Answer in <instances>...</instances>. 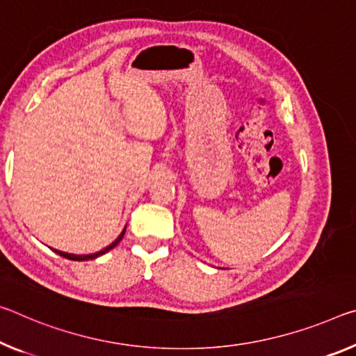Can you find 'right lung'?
<instances>
[{
  "label": "right lung",
  "instance_id": "obj_1",
  "mask_svg": "<svg viewBox=\"0 0 356 356\" xmlns=\"http://www.w3.org/2000/svg\"><path fill=\"white\" fill-rule=\"evenodd\" d=\"M125 231H127V227L123 228V231L120 233V236H118V238H117L114 242H112L111 245H107L106 249L99 250V252H97V253H90V255H74V253H66V252L54 250V249H52V250L58 253L60 257H65V258H67V259H72V261H87V259H95V258H98V257H101V255H104V253H107L109 250L114 249V247L118 244V242H120V241L123 239V236H125Z\"/></svg>",
  "mask_w": 356,
  "mask_h": 356
}]
</instances>
